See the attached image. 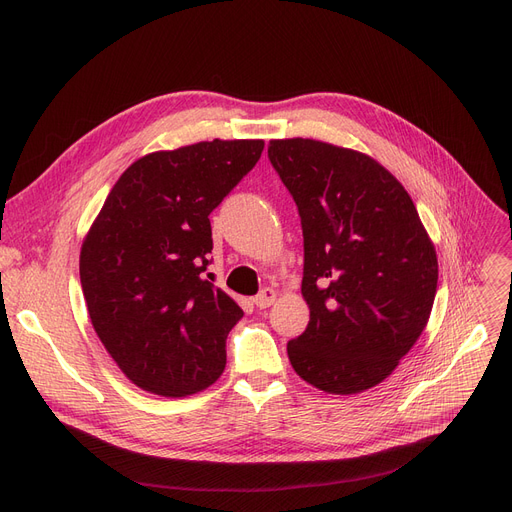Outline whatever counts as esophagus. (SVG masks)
<instances>
[{
    "label": "esophagus",
    "mask_w": 512,
    "mask_h": 512,
    "mask_svg": "<svg viewBox=\"0 0 512 512\" xmlns=\"http://www.w3.org/2000/svg\"><path fill=\"white\" fill-rule=\"evenodd\" d=\"M274 301H276V290L274 288H263L257 297L253 299V305L257 307V309H267L270 305H274Z\"/></svg>",
    "instance_id": "esophagus-1"
}]
</instances>
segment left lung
Returning <instances> with one entry per match:
<instances>
[{"instance_id":"obj_1","label":"left lung","mask_w":512,"mask_h":512,"mask_svg":"<svg viewBox=\"0 0 512 512\" xmlns=\"http://www.w3.org/2000/svg\"><path fill=\"white\" fill-rule=\"evenodd\" d=\"M267 157L303 226L309 324L288 359L330 394L378 386L427 326L434 242L405 186L373 157L313 139L270 141Z\"/></svg>"}]
</instances>
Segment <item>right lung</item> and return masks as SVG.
Here are the masks:
<instances>
[{"label": "right lung", "mask_w": 512, "mask_h": 512, "mask_svg": "<svg viewBox=\"0 0 512 512\" xmlns=\"http://www.w3.org/2000/svg\"><path fill=\"white\" fill-rule=\"evenodd\" d=\"M263 141L155 151L120 176L80 249L91 324L126 378L159 396L205 390L226 367L242 309L203 278L209 213L247 176Z\"/></svg>", "instance_id": "1"}]
</instances>
